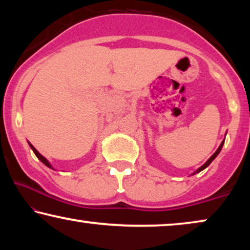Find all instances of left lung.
<instances>
[{"instance_id":"8db88e82","label":"left lung","mask_w":250,"mask_h":250,"mask_svg":"<svg viewBox=\"0 0 250 250\" xmlns=\"http://www.w3.org/2000/svg\"><path fill=\"white\" fill-rule=\"evenodd\" d=\"M223 145H224V140H223V141H222V143H221V146H218V149L216 150V151H215V153H214V155H213V156H211V157H210V158H209V159H208V160H207V162H206V163H205V164H204V165L200 167V168H198V169L196 170V172H194L193 174H196V173H199V172H201V170H203V169H205V168H206V167H207V166H209V164H210L211 162H213V160H214V159H215V158H216V157H217V155H218V153H220V151H221V149H222V146H223Z\"/></svg>"}]
</instances>
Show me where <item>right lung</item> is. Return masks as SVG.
<instances>
[{
    "mask_svg": "<svg viewBox=\"0 0 250 250\" xmlns=\"http://www.w3.org/2000/svg\"><path fill=\"white\" fill-rule=\"evenodd\" d=\"M29 146H30V148H32V150L34 151V153H35V155H36L37 158H39V159L41 160V162H42V163L44 164V165L47 166V167H50V168H52V166H51V164H50L49 162H47V160H46L45 158H44V157H43L42 155H41V153H40L39 151H37V150H36L35 148H34V146H33L32 145H30V143H29ZM52 169H53V168H52Z\"/></svg>",
    "mask_w": 250,
    "mask_h": 250,
    "instance_id": "obj_1",
    "label": "right lung"
}]
</instances>
